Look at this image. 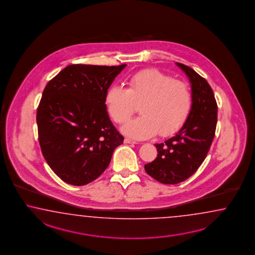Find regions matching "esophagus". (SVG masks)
<instances>
[{"instance_id":"esophagus-1","label":"esophagus","mask_w":255,"mask_h":255,"mask_svg":"<svg viewBox=\"0 0 255 255\" xmlns=\"http://www.w3.org/2000/svg\"><path fill=\"white\" fill-rule=\"evenodd\" d=\"M125 143H137L135 141H133V140H131L130 138H125Z\"/></svg>"}]
</instances>
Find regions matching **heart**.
Here are the masks:
<instances>
[{"instance_id": "heart-1", "label": "heart", "mask_w": 255, "mask_h": 255, "mask_svg": "<svg viewBox=\"0 0 255 255\" xmlns=\"http://www.w3.org/2000/svg\"><path fill=\"white\" fill-rule=\"evenodd\" d=\"M141 104L142 116L130 121L123 130L126 135L144 140L160 133L167 136L179 130L192 109V94L184 82L174 80L158 70L138 72L128 80V88L112 86L105 95L112 120L124 125Z\"/></svg>"}]
</instances>
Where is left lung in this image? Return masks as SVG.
I'll list each match as a JSON object with an SVG mask.
<instances>
[{"mask_svg":"<svg viewBox=\"0 0 255 255\" xmlns=\"http://www.w3.org/2000/svg\"><path fill=\"white\" fill-rule=\"evenodd\" d=\"M192 84V109L173 137L155 143L157 156L144 165L146 173L164 184L190 178L205 160L215 137L218 105L209 84L193 69L176 62Z\"/></svg>","mask_w":255,"mask_h":255,"instance_id":"1","label":"left lung"}]
</instances>
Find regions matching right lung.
Listing matches in <instances>:
<instances>
[{"mask_svg": "<svg viewBox=\"0 0 255 255\" xmlns=\"http://www.w3.org/2000/svg\"><path fill=\"white\" fill-rule=\"evenodd\" d=\"M125 66L72 64L45 87L37 107L38 142L64 182L82 186L96 180L124 143L108 115L105 95Z\"/></svg>", "mask_w": 255, "mask_h": 255, "instance_id": "obj_1", "label": "right lung"}]
</instances>
